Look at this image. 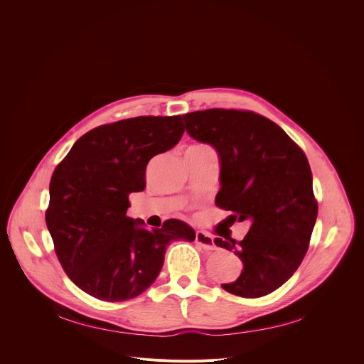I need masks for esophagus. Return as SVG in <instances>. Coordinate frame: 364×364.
<instances>
[{
  "label": "esophagus",
  "instance_id": "34e87169",
  "mask_svg": "<svg viewBox=\"0 0 364 364\" xmlns=\"http://www.w3.org/2000/svg\"><path fill=\"white\" fill-rule=\"evenodd\" d=\"M195 242L199 245V246H202L203 250H206V251H211V250H214L215 247V245H214V239L209 236L208 233H205V232H196V239H195Z\"/></svg>",
  "mask_w": 364,
  "mask_h": 364
}]
</instances>
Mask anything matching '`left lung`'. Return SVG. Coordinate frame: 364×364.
I'll return each mask as SVG.
<instances>
[{
  "label": "left lung",
  "instance_id": "8db88e82",
  "mask_svg": "<svg viewBox=\"0 0 364 364\" xmlns=\"http://www.w3.org/2000/svg\"><path fill=\"white\" fill-rule=\"evenodd\" d=\"M183 118L190 136L213 144L220 155L215 205L233 213L228 224L252 223L239 242L223 235L214 239L243 262L240 276L223 289L242 298L274 292L307 254L317 218L307 156L277 124L251 110L215 107Z\"/></svg>",
  "mask_w": 364,
  "mask_h": 364
}]
</instances>
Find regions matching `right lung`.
Instances as JSON below:
<instances>
[{"label":"right lung","instance_id":"obj_1","mask_svg":"<svg viewBox=\"0 0 364 364\" xmlns=\"http://www.w3.org/2000/svg\"><path fill=\"white\" fill-rule=\"evenodd\" d=\"M180 114L137 117L88 131L55 166L46 223L68 277L88 295L119 302L156 280L166 245L196 233L180 220L146 230L127 215L129 195L146 187L149 161L174 147Z\"/></svg>","mask_w":364,"mask_h":364}]
</instances>
